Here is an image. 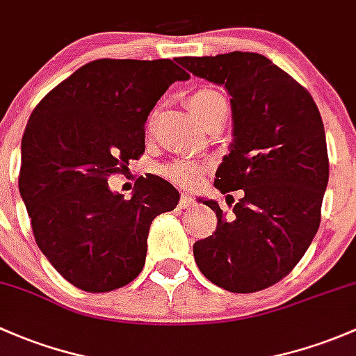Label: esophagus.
<instances>
[{
  "label": "esophagus",
  "instance_id": "obj_1",
  "mask_svg": "<svg viewBox=\"0 0 356 356\" xmlns=\"http://www.w3.org/2000/svg\"><path fill=\"white\" fill-rule=\"evenodd\" d=\"M195 204V199H193L192 195H190V193H181V197H179V207L181 209H190L192 207V205Z\"/></svg>",
  "mask_w": 356,
  "mask_h": 356
}]
</instances>
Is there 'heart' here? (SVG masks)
I'll use <instances>...</instances> for the list:
<instances>
[{"mask_svg": "<svg viewBox=\"0 0 356 356\" xmlns=\"http://www.w3.org/2000/svg\"><path fill=\"white\" fill-rule=\"evenodd\" d=\"M221 102H225V99L221 97V94L216 92L214 89H199L193 94H190L186 104H188V109L192 111V115L204 124L211 118L212 113L218 109V106ZM163 175L166 178L173 179V181L192 183L195 179H199L200 175H202V168L195 163H190V161L179 159L164 166Z\"/></svg>", "mask_w": 356, "mask_h": 356, "instance_id": "1", "label": "heart"}]
</instances>
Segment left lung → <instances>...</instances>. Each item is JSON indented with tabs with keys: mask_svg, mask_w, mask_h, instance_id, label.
Returning <instances> with one entry per match:
<instances>
[{
	"mask_svg": "<svg viewBox=\"0 0 356 356\" xmlns=\"http://www.w3.org/2000/svg\"><path fill=\"white\" fill-rule=\"evenodd\" d=\"M179 65L232 96L233 142L214 185L243 190L229 214L204 200L218 228L195 241L193 257L216 286L260 291L291 273L321 225L329 179L321 113L309 90L262 54L185 56Z\"/></svg>",
	"mask_w": 356,
	"mask_h": 356,
	"instance_id": "1",
	"label": "left lung"
}]
</instances>
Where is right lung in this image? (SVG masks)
Returning a JSON list of instances; mask_svg holds the SVG:
<instances>
[{
  "label": "right lung",
  "mask_w": 356,
  "mask_h": 356,
  "mask_svg": "<svg viewBox=\"0 0 356 356\" xmlns=\"http://www.w3.org/2000/svg\"><path fill=\"white\" fill-rule=\"evenodd\" d=\"M188 79L171 60L106 58L80 67L32 111L18 188L35 243L73 286L106 293L140 274L151 222L179 193L147 175L127 200L108 178L144 154L149 113Z\"/></svg>",
  "instance_id": "1"
}]
</instances>
